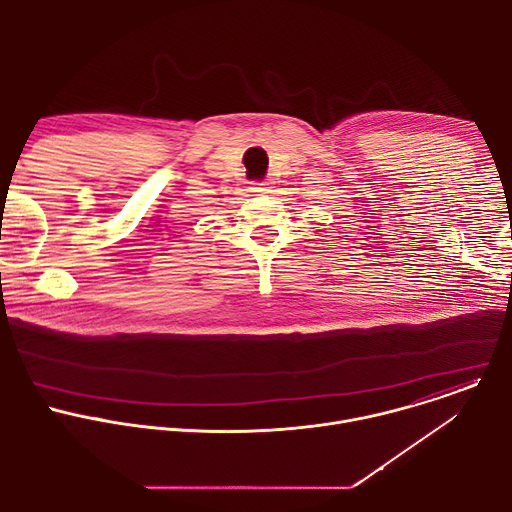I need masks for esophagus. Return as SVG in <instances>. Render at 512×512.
<instances>
[{
  "instance_id": "34e87169",
  "label": "esophagus",
  "mask_w": 512,
  "mask_h": 512,
  "mask_svg": "<svg viewBox=\"0 0 512 512\" xmlns=\"http://www.w3.org/2000/svg\"><path fill=\"white\" fill-rule=\"evenodd\" d=\"M267 184H253V192H267Z\"/></svg>"
}]
</instances>
